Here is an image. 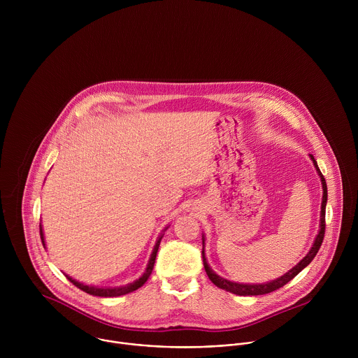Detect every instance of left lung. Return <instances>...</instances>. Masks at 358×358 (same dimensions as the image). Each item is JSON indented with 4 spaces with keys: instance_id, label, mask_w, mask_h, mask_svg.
Returning <instances> with one entry per match:
<instances>
[{
    "instance_id": "8db88e82",
    "label": "left lung",
    "mask_w": 358,
    "mask_h": 358,
    "mask_svg": "<svg viewBox=\"0 0 358 358\" xmlns=\"http://www.w3.org/2000/svg\"><path fill=\"white\" fill-rule=\"evenodd\" d=\"M313 163H315V167L320 176V180H322V184H323V201H322V214H320V231L315 239V243L312 246V249L309 250V253L306 255V257L294 266L292 268L286 275L278 278L276 280H272L269 283H262V285H242V283H235V282H229L221 276H218L217 273H214L211 271V268L208 266L207 264V259H206V253H203V238H202V261H203V268H206V272L210 278V280L218 286L220 289H224L227 292H231L234 294H239V296H259V294H266V293H271V292H275L280 287H283L287 282H290L296 275H299L306 266H308L317 255L322 243H323V238H324V232H326V202H327V185H326V180L322 174V171L319 170L317 167V163L315 160L313 156H310Z\"/></svg>"
}]
</instances>
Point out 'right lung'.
<instances>
[{"label": "right lung", "instance_id": "add662e5", "mask_svg": "<svg viewBox=\"0 0 358 358\" xmlns=\"http://www.w3.org/2000/svg\"><path fill=\"white\" fill-rule=\"evenodd\" d=\"M39 234H41V241H42V243H43V232H42V227H41V225H39ZM162 238H163V235L159 238V241H157V243H156L155 249H152L151 258H150V261H148L147 269H145V272L143 273V276H141L140 279H137L136 282L130 283V285L120 286V287H112V289H110V287H94V286H87V285L79 283V282H76L75 279L69 278L68 275H66V278H68V279H69V280H71L76 287H79L80 290H83V292H86V293H89V294H93V296H100V297H116V296L127 294V293H130V292H133V290H136V289L141 287V286L145 283V280L150 278V275H151V272H152V268H155V262H156L157 250H159V246H160ZM43 245H45V243H43Z\"/></svg>", "mask_w": 358, "mask_h": 358}]
</instances>
